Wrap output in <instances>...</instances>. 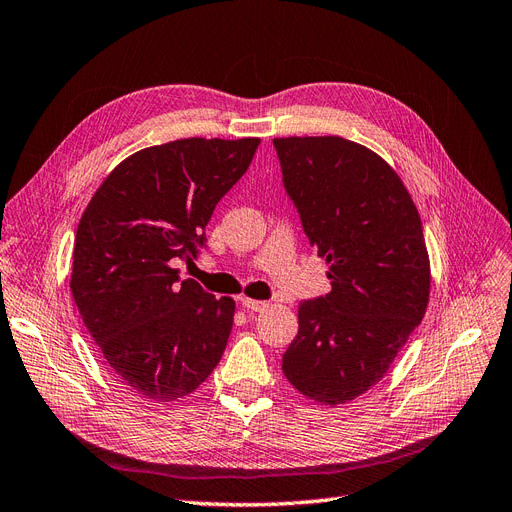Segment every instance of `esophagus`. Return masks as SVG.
<instances>
[{"instance_id":"obj_1","label":"esophagus","mask_w":512,"mask_h":512,"mask_svg":"<svg viewBox=\"0 0 512 512\" xmlns=\"http://www.w3.org/2000/svg\"><path fill=\"white\" fill-rule=\"evenodd\" d=\"M240 304H242V308H246V310H251V312H263V310H268V308H270V304H268V301H259V299H249V297H240Z\"/></svg>"}]
</instances>
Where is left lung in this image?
Wrapping results in <instances>:
<instances>
[{
  "mask_svg": "<svg viewBox=\"0 0 512 512\" xmlns=\"http://www.w3.org/2000/svg\"><path fill=\"white\" fill-rule=\"evenodd\" d=\"M287 194L331 291L299 304L282 373L314 403L337 407L382 380L430 297L418 208L394 168L342 137L274 139Z\"/></svg>",
  "mask_w": 512,
  "mask_h": 512,
  "instance_id": "1",
  "label": "left lung"
}]
</instances>
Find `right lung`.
I'll return each mask as SVG.
<instances>
[{
    "instance_id": "1",
    "label": "right lung",
    "mask_w": 512,
    "mask_h": 512,
    "mask_svg": "<svg viewBox=\"0 0 512 512\" xmlns=\"http://www.w3.org/2000/svg\"><path fill=\"white\" fill-rule=\"evenodd\" d=\"M259 143L192 137L145 147L111 170L80 219L73 301L116 382L141 399H185L221 361L234 299L179 282L170 261L196 257Z\"/></svg>"
}]
</instances>
